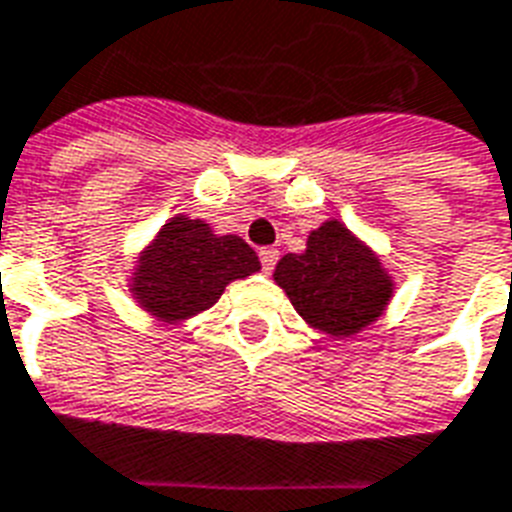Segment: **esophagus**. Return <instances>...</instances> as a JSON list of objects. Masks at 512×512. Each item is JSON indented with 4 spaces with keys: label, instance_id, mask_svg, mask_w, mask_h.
<instances>
[{
    "label": "esophagus",
    "instance_id": "obj_1",
    "mask_svg": "<svg viewBox=\"0 0 512 512\" xmlns=\"http://www.w3.org/2000/svg\"><path fill=\"white\" fill-rule=\"evenodd\" d=\"M276 260H279V249L273 247H263L260 249V263H263V271L271 273L273 265H276Z\"/></svg>",
    "mask_w": 512,
    "mask_h": 512
}]
</instances>
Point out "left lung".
I'll return each mask as SVG.
<instances>
[{
    "mask_svg": "<svg viewBox=\"0 0 512 512\" xmlns=\"http://www.w3.org/2000/svg\"><path fill=\"white\" fill-rule=\"evenodd\" d=\"M273 279L308 325L333 338L373 325L395 290L376 252L338 220L311 230L306 252L284 255Z\"/></svg>",
    "mask_w": 512,
    "mask_h": 512,
    "instance_id": "left-lung-1",
    "label": "left lung"
}]
</instances>
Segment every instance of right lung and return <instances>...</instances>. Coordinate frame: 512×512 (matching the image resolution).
Listing matches in <instances>:
<instances>
[{
    "label": "right lung",
    "mask_w": 512,
    "mask_h": 512,
    "mask_svg": "<svg viewBox=\"0 0 512 512\" xmlns=\"http://www.w3.org/2000/svg\"><path fill=\"white\" fill-rule=\"evenodd\" d=\"M260 271L255 249L241 236H217L204 220L171 217L139 252L131 295L166 325L212 308L230 282Z\"/></svg>",
    "instance_id": "obj_1"
}]
</instances>
